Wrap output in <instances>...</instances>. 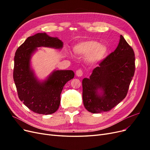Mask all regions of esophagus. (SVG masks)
Here are the masks:
<instances>
[{
  "label": "esophagus",
  "instance_id": "34e87169",
  "mask_svg": "<svg viewBox=\"0 0 150 150\" xmlns=\"http://www.w3.org/2000/svg\"><path fill=\"white\" fill-rule=\"evenodd\" d=\"M76 76H78V77L82 76H83V71L81 70V69L77 70V71H76Z\"/></svg>",
  "mask_w": 150,
  "mask_h": 150
}]
</instances>
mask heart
Masks as SVG:
<instances>
[{
    "label": "heart",
    "mask_w": 150,
    "mask_h": 150,
    "mask_svg": "<svg viewBox=\"0 0 150 150\" xmlns=\"http://www.w3.org/2000/svg\"><path fill=\"white\" fill-rule=\"evenodd\" d=\"M74 52L80 56H86V62L90 64H96L102 61L108 54V49L104 44L96 40H86L76 44Z\"/></svg>",
    "instance_id": "1"
}]
</instances>
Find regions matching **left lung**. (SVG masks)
Wrapping results in <instances>:
<instances>
[{
  "instance_id": "obj_1",
  "label": "left lung",
  "mask_w": 150,
  "mask_h": 150,
  "mask_svg": "<svg viewBox=\"0 0 150 150\" xmlns=\"http://www.w3.org/2000/svg\"><path fill=\"white\" fill-rule=\"evenodd\" d=\"M94 68L89 78H84L83 99L92 113L110 111L126 96L135 71L133 49L122 35L114 52Z\"/></svg>"
}]
</instances>
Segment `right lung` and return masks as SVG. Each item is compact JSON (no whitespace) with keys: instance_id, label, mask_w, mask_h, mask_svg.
<instances>
[{"instance_id":"obj_1","label":"right lung","mask_w":150,"mask_h":150,"mask_svg":"<svg viewBox=\"0 0 150 150\" xmlns=\"http://www.w3.org/2000/svg\"><path fill=\"white\" fill-rule=\"evenodd\" d=\"M40 47L61 49L63 42L45 33L30 36L16 52L13 77L20 100L33 112L47 115L58 110L62 89L74 78V72L71 70L54 71L46 80L39 81L31 69L30 61L37 47Z\"/></svg>"}]
</instances>
